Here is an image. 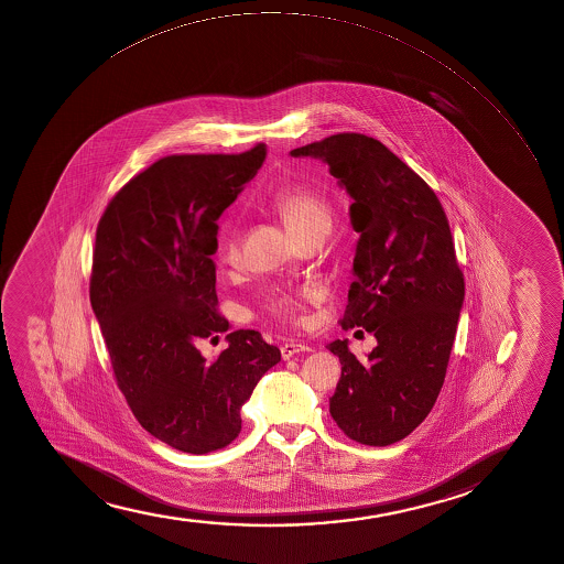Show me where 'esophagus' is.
<instances>
[{
	"label": "esophagus",
	"mask_w": 564,
	"mask_h": 564,
	"mask_svg": "<svg viewBox=\"0 0 564 564\" xmlns=\"http://www.w3.org/2000/svg\"><path fill=\"white\" fill-rule=\"evenodd\" d=\"M299 351H312V348L308 344L303 343H285L280 346L282 359H290V357L295 356Z\"/></svg>",
	"instance_id": "34e87169"
}]
</instances>
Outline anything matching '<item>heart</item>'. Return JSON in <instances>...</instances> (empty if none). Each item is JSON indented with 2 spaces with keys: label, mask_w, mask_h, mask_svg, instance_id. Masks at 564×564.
Segmentation results:
<instances>
[{
  "label": "heart",
  "mask_w": 564,
  "mask_h": 564,
  "mask_svg": "<svg viewBox=\"0 0 564 564\" xmlns=\"http://www.w3.org/2000/svg\"><path fill=\"white\" fill-rule=\"evenodd\" d=\"M271 205L284 218L288 227L297 237L312 231L314 227L327 226L330 221L329 203L314 189L303 186L285 184L274 189L271 195ZM218 259L221 265L239 267L242 261V240L237 229H227L220 239ZM319 292L312 285H285L272 288L263 301V311L267 316L284 325H297L305 319L306 306L316 303Z\"/></svg>",
  "instance_id": "1"
}]
</instances>
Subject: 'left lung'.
Here are the masks:
<instances>
[{"label": "left lung", "mask_w": 564, "mask_h": 564, "mask_svg": "<svg viewBox=\"0 0 564 564\" xmlns=\"http://www.w3.org/2000/svg\"><path fill=\"white\" fill-rule=\"evenodd\" d=\"M292 155L324 160L354 199L356 280L340 325L378 340L365 361L346 340L329 344L343 365L330 415L351 441L395 444L438 399L465 299L446 213L427 182L372 137L337 133Z\"/></svg>", "instance_id": "1"}]
</instances>
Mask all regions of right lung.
I'll use <instances>...</instances> for the list:
<instances>
[{
    "mask_svg": "<svg viewBox=\"0 0 564 564\" xmlns=\"http://www.w3.org/2000/svg\"><path fill=\"white\" fill-rule=\"evenodd\" d=\"M265 160V144L242 154H173L118 189L96 231L90 303L115 380L131 412L158 441L203 455L239 436L240 409L280 350L258 330L218 340V220Z\"/></svg>",
    "mask_w": 564,
    "mask_h": 564,
    "instance_id": "right-lung-1",
    "label": "right lung"
}]
</instances>
